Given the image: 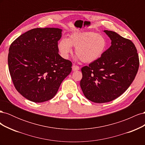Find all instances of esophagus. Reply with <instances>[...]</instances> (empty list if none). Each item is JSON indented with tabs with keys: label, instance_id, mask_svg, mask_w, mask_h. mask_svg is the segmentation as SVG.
<instances>
[{
	"label": "esophagus",
	"instance_id": "obj_1",
	"mask_svg": "<svg viewBox=\"0 0 145 145\" xmlns=\"http://www.w3.org/2000/svg\"><path fill=\"white\" fill-rule=\"evenodd\" d=\"M72 71H77V70H79L80 68H79V67H78V66L73 65L72 67Z\"/></svg>",
	"mask_w": 145,
	"mask_h": 145
}]
</instances>
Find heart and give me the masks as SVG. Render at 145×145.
Instances as JSON below:
<instances>
[{
	"mask_svg": "<svg viewBox=\"0 0 145 145\" xmlns=\"http://www.w3.org/2000/svg\"><path fill=\"white\" fill-rule=\"evenodd\" d=\"M72 46L76 48L78 59L84 63H91L104 54L108 42L103 35L94 31L75 32L68 39L63 38L58 43V49L63 58H68L72 52Z\"/></svg>",
	"mask_w": 145,
	"mask_h": 145,
	"instance_id": "obj_1",
	"label": "heart"
}]
</instances>
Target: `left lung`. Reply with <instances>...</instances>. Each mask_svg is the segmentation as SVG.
<instances>
[{
	"label": "left lung",
	"mask_w": 145,
	"mask_h": 145,
	"mask_svg": "<svg viewBox=\"0 0 145 145\" xmlns=\"http://www.w3.org/2000/svg\"><path fill=\"white\" fill-rule=\"evenodd\" d=\"M103 31L110 38L111 45L99 60L82 68L80 82L85 97L98 103L111 102L125 92L139 67L134 43L116 32Z\"/></svg>",
	"instance_id": "left-lung-1"
}]
</instances>
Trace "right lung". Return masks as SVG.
I'll return each mask as SVG.
<instances>
[{"label":"right lung","instance_id":"right-lung-1","mask_svg":"<svg viewBox=\"0 0 145 145\" xmlns=\"http://www.w3.org/2000/svg\"><path fill=\"white\" fill-rule=\"evenodd\" d=\"M62 29L34 28L17 37L9 48L8 63L16 90L41 103L53 98L72 70L71 61L59 54Z\"/></svg>","mask_w":145,"mask_h":145}]
</instances>
